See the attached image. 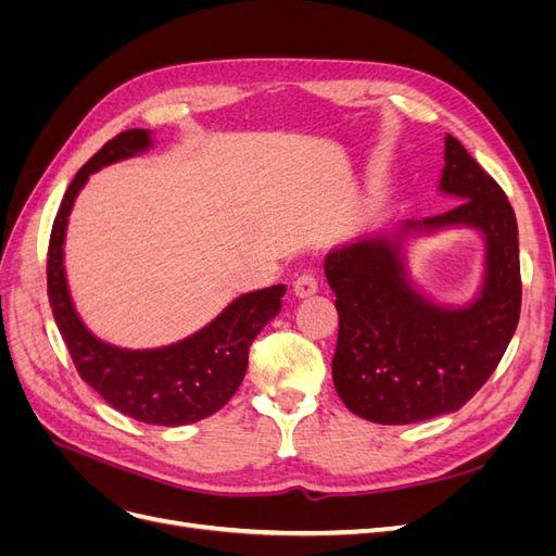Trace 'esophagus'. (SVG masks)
I'll use <instances>...</instances> for the list:
<instances>
[{
	"label": "esophagus",
	"instance_id": "esophagus-1",
	"mask_svg": "<svg viewBox=\"0 0 556 556\" xmlns=\"http://www.w3.org/2000/svg\"><path fill=\"white\" fill-rule=\"evenodd\" d=\"M292 292L296 299H308L317 292V280L311 276V274H304L299 276L294 282H292Z\"/></svg>",
	"mask_w": 556,
	"mask_h": 556
}]
</instances>
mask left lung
<instances>
[{
    "label": "left lung",
    "mask_w": 556,
    "mask_h": 556,
    "mask_svg": "<svg viewBox=\"0 0 556 556\" xmlns=\"http://www.w3.org/2000/svg\"><path fill=\"white\" fill-rule=\"evenodd\" d=\"M439 192L452 211L329 250L339 343L331 374L348 410L378 425H413L459 410L494 374L519 323L517 220L498 182L445 134ZM473 228L485 248L477 296L462 307L431 300L409 276L413 238Z\"/></svg>",
    "instance_id": "left-lung-1"
}]
</instances>
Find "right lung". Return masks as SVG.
I'll list each match as a JSON object with an SVG mask.
<instances>
[{
  "mask_svg": "<svg viewBox=\"0 0 556 556\" xmlns=\"http://www.w3.org/2000/svg\"><path fill=\"white\" fill-rule=\"evenodd\" d=\"M150 129H127L104 143L74 176L60 204L48 245V299L58 329L80 378L109 406L146 425L180 427L220 410L237 394L248 352L268 319L282 308L285 285L241 294L188 339L172 345L129 350L94 336L76 311L64 268L66 225L78 192L109 164L148 153Z\"/></svg>",
  "mask_w": 556,
  "mask_h": 556,
  "instance_id": "right-lung-1",
  "label": "right lung"
}]
</instances>
